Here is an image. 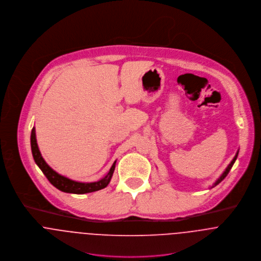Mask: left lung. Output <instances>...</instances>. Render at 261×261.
Returning <instances> with one entry per match:
<instances>
[{"label": "left lung", "mask_w": 261, "mask_h": 261, "mask_svg": "<svg viewBox=\"0 0 261 261\" xmlns=\"http://www.w3.org/2000/svg\"><path fill=\"white\" fill-rule=\"evenodd\" d=\"M237 156H238V151H237L236 155L234 156V158L232 159V161L230 162V164H229V165L226 167L225 171H224V172L222 173V175H221V176H220V177H219V178H218V179H217V180L214 182V184L211 186V188L215 187L217 184H219V183H220V182H221V181H222V180H223V179H224V178L227 176V174L229 173V171H230V169H231L232 166H233V164H234V162H235V160H236V158H237Z\"/></svg>", "instance_id": "left-lung-1"}]
</instances>
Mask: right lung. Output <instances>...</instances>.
<instances>
[{
  "instance_id": "right-lung-1",
  "label": "right lung",
  "mask_w": 261,
  "mask_h": 261,
  "mask_svg": "<svg viewBox=\"0 0 261 261\" xmlns=\"http://www.w3.org/2000/svg\"><path fill=\"white\" fill-rule=\"evenodd\" d=\"M31 149H32V154H33L36 164L39 166V168L42 170V172L47 177V179L50 181V183L63 192L74 193V194H85V193L101 190L109 184L113 172L115 170L116 161L113 163L109 172L104 178L100 179L99 181L90 182V183L74 181V180H71V179L61 175V174L57 173L46 163V161L44 160V158L41 155V152H40L39 147L37 144L35 127H33L32 132H31Z\"/></svg>"
}]
</instances>
